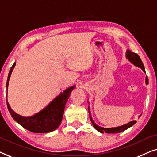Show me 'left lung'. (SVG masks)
Masks as SVG:
<instances>
[{"mask_svg": "<svg viewBox=\"0 0 157 157\" xmlns=\"http://www.w3.org/2000/svg\"><path fill=\"white\" fill-rule=\"evenodd\" d=\"M126 56L127 58V59L131 63L134 64V66H137V67L141 68V69L143 70V71L146 73L145 69H144V64L141 61V60L139 57V56L136 53H133L130 50H127L126 53ZM149 83V80H148V77L146 76V84H148ZM89 117L90 119H91V123L93 124L94 127L96 128L98 132H99L101 133H108V134H117V133H120L123 131L127 129V128H130L131 126H132L134 124L136 123V121H131L128 123L124 124V125L120 126H117V127H113V128H104V127H101V126H98L97 124H96L95 122L93 121L92 119L91 116V113H90V109H89ZM141 115L139 116V117H140Z\"/></svg>", "mask_w": 157, "mask_h": 157, "instance_id": "1", "label": "left lung"}]
</instances>
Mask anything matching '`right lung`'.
Listing matches in <instances>:
<instances>
[{"label":"right lung","instance_id":"right-lung-1","mask_svg":"<svg viewBox=\"0 0 157 157\" xmlns=\"http://www.w3.org/2000/svg\"><path fill=\"white\" fill-rule=\"evenodd\" d=\"M15 66H16V62L11 66L8 74L7 83H6L7 93L9 78ZM74 87L75 86H73L68 88L60 94L57 97H56L44 109L31 117H23L14 112L10 108L6 97L8 109L13 119L18 122L21 126L30 132L34 133H48L53 132L56 129L61 123L66 104Z\"/></svg>","mask_w":157,"mask_h":157}]
</instances>
